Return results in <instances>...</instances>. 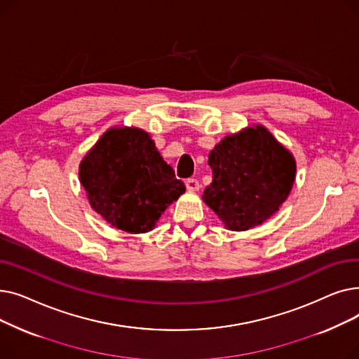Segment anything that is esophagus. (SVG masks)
Segmentation results:
<instances>
[{"instance_id":"obj_1","label":"esophagus","mask_w":359,"mask_h":359,"mask_svg":"<svg viewBox=\"0 0 359 359\" xmlns=\"http://www.w3.org/2000/svg\"><path fill=\"white\" fill-rule=\"evenodd\" d=\"M187 191H198L199 189V180L195 177H189L186 180Z\"/></svg>"}]
</instances>
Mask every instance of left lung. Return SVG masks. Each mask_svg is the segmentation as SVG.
I'll return each instance as SVG.
<instances>
[{
    "instance_id": "1",
    "label": "left lung",
    "mask_w": 359,
    "mask_h": 359,
    "mask_svg": "<svg viewBox=\"0 0 359 359\" xmlns=\"http://www.w3.org/2000/svg\"><path fill=\"white\" fill-rule=\"evenodd\" d=\"M208 164L214 176L202 199L234 231L253 229L275 214L295 179L290 151L260 125L225 137Z\"/></svg>"
}]
</instances>
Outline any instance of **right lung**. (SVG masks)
Segmentation results:
<instances>
[{
    "instance_id": "add662e5",
    "label": "right lung",
    "mask_w": 359,
    "mask_h": 359,
    "mask_svg": "<svg viewBox=\"0 0 359 359\" xmlns=\"http://www.w3.org/2000/svg\"><path fill=\"white\" fill-rule=\"evenodd\" d=\"M80 180L93 210L113 227L147 233L184 191L147 132L113 128L80 164Z\"/></svg>"
}]
</instances>
